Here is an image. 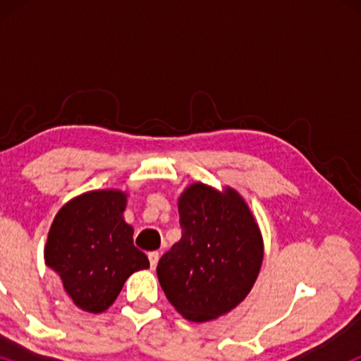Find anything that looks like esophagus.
<instances>
[{
  "mask_svg": "<svg viewBox=\"0 0 361 361\" xmlns=\"http://www.w3.org/2000/svg\"><path fill=\"white\" fill-rule=\"evenodd\" d=\"M157 261H159V252H157V251L149 252V263H151V268H152V270H154V268H156Z\"/></svg>",
  "mask_w": 361,
  "mask_h": 361,
  "instance_id": "34e87169",
  "label": "esophagus"
}]
</instances>
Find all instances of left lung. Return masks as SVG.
Masks as SVG:
<instances>
[{"label": "left lung", "mask_w": 361, "mask_h": 361, "mask_svg": "<svg viewBox=\"0 0 361 361\" xmlns=\"http://www.w3.org/2000/svg\"><path fill=\"white\" fill-rule=\"evenodd\" d=\"M178 212L181 239L159 259L157 279L181 316L205 322L246 299L263 263V238L233 188L190 185Z\"/></svg>", "instance_id": "8db88e82"}]
</instances>
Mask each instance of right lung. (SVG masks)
I'll use <instances>...</instances> for the list:
<instances>
[{
    "label": "right lung",
    "instance_id": "1",
    "mask_svg": "<svg viewBox=\"0 0 361 361\" xmlns=\"http://www.w3.org/2000/svg\"><path fill=\"white\" fill-rule=\"evenodd\" d=\"M127 193L97 190L73 198L57 212L44 250L45 264L59 276L78 307L100 314L114 304L134 271L149 259L134 246L123 221Z\"/></svg>",
    "mask_w": 361,
    "mask_h": 361
}]
</instances>
